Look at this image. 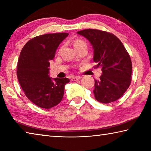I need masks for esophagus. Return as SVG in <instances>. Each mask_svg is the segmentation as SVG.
Here are the masks:
<instances>
[{
	"mask_svg": "<svg viewBox=\"0 0 151 151\" xmlns=\"http://www.w3.org/2000/svg\"><path fill=\"white\" fill-rule=\"evenodd\" d=\"M81 78H82V76H72V77H71V81H77V80H79V79H81Z\"/></svg>",
	"mask_w": 151,
	"mask_h": 151,
	"instance_id": "34e87169",
	"label": "esophagus"
}]
</instances>
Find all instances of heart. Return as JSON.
I'll use <instances>...</instances> for the list:
<instances>
[{"mask_svg": "<svg viewBox=\"0 0 151 151\" xmlns=\"http://www.w3.org/2000/svg\"><path fill=\"white\" fill-rule=\"evenodd\" d=\"M73 45L75 49H76V48L81 47L82 46H86V42L83 39H76L73 41Z\"/></svg>", "mask_w": 151, "mask_h": 151, "instance_id": "obj_1", "label": "heart"}]
</instances>
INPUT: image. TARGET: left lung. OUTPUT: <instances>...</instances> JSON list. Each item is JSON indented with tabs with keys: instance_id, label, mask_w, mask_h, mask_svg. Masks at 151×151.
I'll return each instance as SVG.
<instances>
[{
	"instance_id": "8db88e82",
	"label": "left lung",
	"mask_w": 151,
	"mask_h": 151,
	"mask_svg": "<svg viewBox=\"0 0 151 151\" xmlns=\"http://www.w3.org/2000/svg\"><path fill=\"white\" fill-rule=\"evenodd\" d=\"M86 38L94 49L93 60L103 74L94 80L93 93L96 100L107 104L123 95L131 83L132 62L123 44L111 32L96 29L77 32Z\"/></svg>"
}]
</instances>
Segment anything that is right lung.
Returning <instances> with one entry per match:
<instances>
[{"label":"right lung","instance_id":"add662e5","mask_svg":"<svg viewBox=\"0 0 151 151\" xmlns=\"http://www.w3.org/2000/svg\"><path fill=\"white\" fill-rule=\"evenodd\" d=\"M67 32L45 34L32 38L22 48L17 75L25 95L36 105L50 109L62 101L67 78L52 79L48 76L50 60L55 58L60 43Z\"/></svg>","mask_w":151,"mask_h":151}]
</instances>
